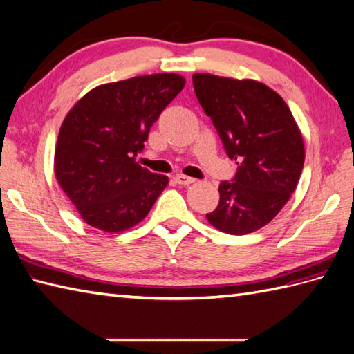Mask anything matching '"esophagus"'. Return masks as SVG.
Wrapping results in <instances>:
<instances>
[{"label":"esophagus","mask_w":354,"mask_h":354,"mask_svg":"<svg viewBox=\"0 0 354 354\" xmlns=\"http://www.w3.org/2000/svg\"><path fill=\"white\" fill-rule=\"evenodd\" d=\"M175 179H176V183H178V184H180V185H190V184L196 183V179H194V178H192V176H187V175H176V176H175Z\"/></svg>","instance_id":"esophagus-1"}]
</instances>
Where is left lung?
Instances as JSON below:
<instances>
[{
    "mask_svg": "<svg viewBox=\"0 0 354 354\" xmlns=\"http://www.w3.org/2000/svg\"><path fill=\"white\" fill-rule=\"evenodd\" d=\"M197 101L238 164L232 183L218 185L207 220L218 231L245 235L273 220L297 188L305 143L291 110L273 88L254 80L194 73Z\"/></svg>",
    "mask_w": 354,
    "mask_h": 354,
    "instance_id": "1",
    "label": "left lung"
}]
</instances>
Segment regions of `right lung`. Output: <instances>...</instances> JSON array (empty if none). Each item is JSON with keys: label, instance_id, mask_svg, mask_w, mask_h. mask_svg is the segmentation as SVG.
<instances>
[{"label": "right lung", "instance_id": "obj_1", "mask_svg": "<svg viewBox=\"0 0 354 354\" xmlns=\"http://www.w3.org/2000/svg\"><path fill=\"white\" fill-rule=\"evenodd\" d=\"M178 73L97 86L60 127L54 174L87 225L116 234L138 225L169 184L136 161L153 122L184 88Z\"/></svg>", "mask_w": 354, "mask_h": 354}]
</instances>
